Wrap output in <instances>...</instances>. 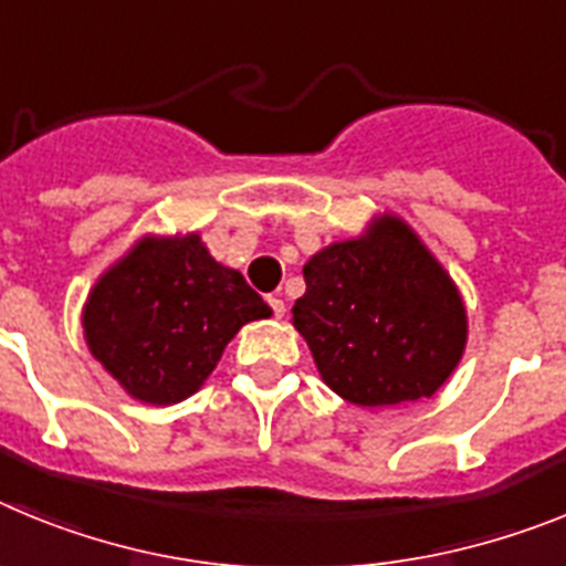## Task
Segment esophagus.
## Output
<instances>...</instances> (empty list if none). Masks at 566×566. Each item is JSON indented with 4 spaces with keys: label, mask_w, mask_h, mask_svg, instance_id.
I'll list each match as a JSON object with an SVG mask.
<instances>
[{
    "label": "esophagus",
    "mask_w": 566,
    "mask_h": 566,
    "mask_svg": "<svg viewBox=\"0 0 566 566\" xmlns=\"http://www.w3.org/2000/svg\"><path fill=\"white\" fill-rule=\"evenodd\" d=\"M268 304H270V311H273V316H276V318H282L284 311H287V307H284V302L279 296H270Z\"/></svg>",
    "instance_id": "34e87169"
}]
</instances>
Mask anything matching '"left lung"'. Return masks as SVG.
I'll return each instance as SVG.
<instances>
[{
	"instance_id": "1",
	"label": "left lung",
	"mask_w": 566,
	"mask_h": 566,
	"mask_svg": "<svg viewBox=\"0 0 566 566\" xmlns=\"http://www.w3.org/2000/svg\"><path fill=\"white\" fill-rule=\"evenodd\" d=\"M304 284L293 327L344 401L378 410L430 399L459 367L461 293L399 216H378L356 239L318 250Z\"/></svg>"
}]
</instances>
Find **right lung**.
<instances>
[{"instance_id":"1","label":"right lung","mask_w":566,"mask_h":566,"mask_svg":"<svg viewBox=\"0 0 566 566\" xmlns=\"http://www.w3.org/2000/svg\"><path fill=\"white\" fill-rule=\"evenodd\" d=\"M270 307L199 233L145 235L93 284L82 311L93 358L145 405L205 385L230 338Z\"/></svg>"}]
</instances>
